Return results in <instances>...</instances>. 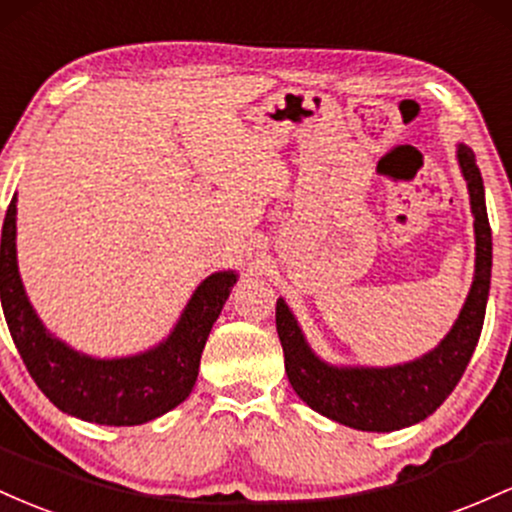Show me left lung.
Masks as SVG:
<instances>
[{
    "mask_svg": "<svg viewBox=\"0 0 512 512\" xmlns=\"http://www.w3.org/2000/svg\"><path fill=\"white\" fill-rule=\"evenodd\" d=\"M457 162L467 181L474 215V280L459 317L447 336L421 358L387 367L331 365L314 353L287 302L275 304V326L285 353V372L309 409L365 433H392L426 421L462 380L479 343L491 290V225L486 215L484 179L474 152L457 145Z\"/></svg>",
    "mask_w": 512,
    "mask_h": 512,
    "instance_id": "obj_1",
    "label": "left lung"
}]
</instances>
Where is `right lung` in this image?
I'll return each instance as SVG.
<instances>
[{"label":"right lung","mask_w":512,"mask_h":512,"mask_svg":"<svg viewBox=\"0 0 512 512\" xmlns=\"http://www.w3.org/2000/svg\"><path fill=\"white\" fill-rule=\"evenodd\" d=\"M237 278V271L208 275L157 346L123 358H94L67 346L40 321L16 261V195L4 217L0 297L11 338L40 392L62 413L99 426H142L188 399L205 341Z\"/></svg>","instance_id":"add662e5"}]
</instances>
